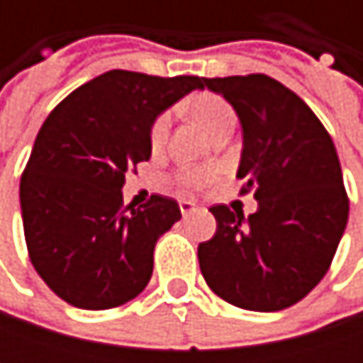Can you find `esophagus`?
I'll return each instance as SVG.
<instances>
[{
    "instance_id": "obj_1",
    "label": "esophagus",
    "mask_w": 363,
    "mask_h": 363,
    "mask_svg": "<svg viewBox=\"0 0 363 363\" xmlns=\"http://www.w3.org/2000/svg\"><path fill=\"white\" fill-rule=\"evenodd\" d=\"M179 208H181V214L182 216H186V214H191L193 210H195V203L193 201H179Z\"/></svg>"
}]
</instances>
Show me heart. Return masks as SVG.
Returning <instances> with one entry per match:
<instances>
[{
  "instance_id": "b5f03b06",
  "label": "heart",
  "mask_w": 363,
  "mask_h": 363,
  "mask_svg": "<svg viewBox=\"0 0 363 363\" xmlns=\"http://www.w3.org/2000/svg\"><path fill=\"white\" fill-rule=\"evenodd\" d=\"M191 111H193L195 119L203 125V130L210 136H214L220 130H229V128L235 125V111H233V107L223 96H218L214 92L197 94L191 101ZM168 130H170V115L162 113L151 125V147L153 149H160L166 143ZM218 177H220V172L214 166L184 168V170H179L174 174V184L184 193H191V191H199V189H206V186L214 184L218 181Z\"/></svg>"
}]
</instances>
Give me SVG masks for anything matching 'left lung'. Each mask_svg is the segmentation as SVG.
I'll return each instance as SVG.
<instances>
[{
	"instance_id": "8db88e82",
	"label": "left lung",
	"mask_w": 363,
	"mask_h": 363,
	"mask_svg": "<svg viewBox=\"0 0 363 363\" xmlns=\"http://www.w3.org/2000/svg\"><path fill=\"white\" fill-rule=\"evenodd\" d=\"M244 128L240 195L258 210L244 216L216 203V233L197 248L210 290L248 311H279L326 275L349 218L334 143L309 105L277 79L250 73L203 77Z\"/></svg>"
}]
</instances>
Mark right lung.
Masks as SVG:
<instances>
[{"instance_id": "right-lung-1", "label": "right lung", "mask_w": 363, "mask_h": 363, "mask_svg": "<svg viewBox=\"0 0 363 363\" xmlns=\"http://www.w3.org/2000/svg\"><path fill=\"white\" fill-rule=\"evenodd\" d=\"M203 77L107 71L45 117L21 177L29 258L65 303L103 311L138 296L157 238L179 218L172 197L123 206L125 172L151 157L155 117Z\"/></svg>"}]
</instances>
